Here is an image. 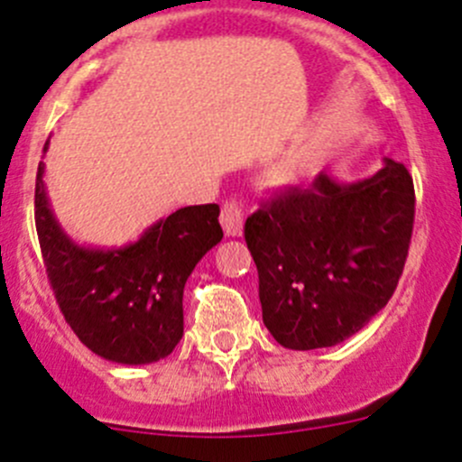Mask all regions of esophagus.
I'll use <instances>...</instances> for the list:
<instances>
[{
  "label": "esophagus",
  "mask_w": 462,
  "mask_h": 462,
  "mask_svg": "<svg viewBox=\"0 0 462 462\" xmlns=\"http://www.w3.org/2000/svg\"><path fill=\"white\" fill-rule=\"evenodd\" d=\"M221 226L227 236H239L244 232V209H241L239 202L230 200L223 205Z\"/></svg>",
  "instance_id": "obj_1"
}]
</instances>
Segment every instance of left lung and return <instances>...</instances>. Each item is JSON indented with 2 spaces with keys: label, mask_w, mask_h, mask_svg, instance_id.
Here are the masks:
<instances>
[{
  "label": "left lung",
  "mask_w": 462,
  "mask_h": 462,
  "mask_svg": "<svg viewBox=\"0 0 462 462\" xmlns=\"http://www.w3.org/2000/svg\"><path fill=\"white\" fill-rule=\"evenodd\" d=\"M412 226V174L392 159L352 184L319 172L248 216L269 334L288 350H318L364 329L396 290Z\"/></svg>",
  "instance_id": "8db88e82"
}]
</instances>
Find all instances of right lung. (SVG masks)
Listing matches in <instances>:
<instances>
[{"label":"right lung","mask_w":462,"mask_h":462,"mask_svg":"<svg viewBox=\"0 0 462 462\" xmlns=\"http://www.w3.org/2000/svg\"><path fill=\"white\" fill-rule=\"evenodd\" d=\"M43 172L39 163L36 232L50 285L70 329L94 355L115 364L165 359L184 336L186 281L223 239L218 205L177 209L128 246L87 248L57 223Z\"/></svg>","instance_id":"add662e5"}]
</instances>
